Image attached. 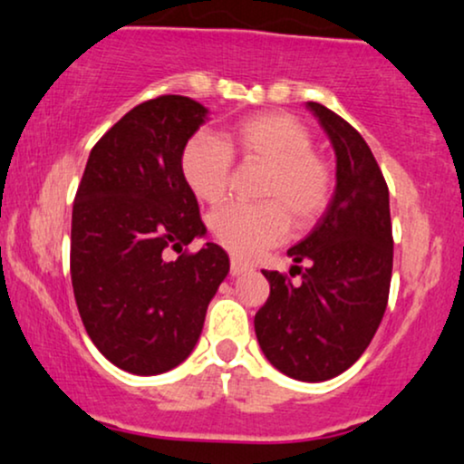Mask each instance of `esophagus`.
I'll use <instances>...</instances> for the list:
<instances>
[{"instance_id": "34e87169", "label": "esophagus", "mask_w": 464, "mask_h": 464, "mask_svg": "<svg viewBox=\"0 0 464 464\" xmlns=\"http://www.w3.org/2000/svg\"><path fill=\"white\" fill-rule=\"evenodd\" d=\"M245 271H249L247 265H243V262H238V260H232V262H230V276H232V277L243 276Z\"/></svg>"}]
</instances>
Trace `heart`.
<instances>
[{
	"label": "heart",
	"mask_w": 464,
	"mask_h": 464,
	"mask_svg": "<svg viewBox=\"0 0 464 464\" xmlns=\"http://www.w3.org/2000/svg\"><path fill=\"white\" fill-rule=\"evenodd\" d=\"M232 152L245 163L265 165L262 204H227L210 217V230L230 254L251 260L288 237L290 223L310 230L334 199V169L314 152L312 130L284 111H265L234 124L227 140L213 133L191 135L180 150V176L199 202L226 198Z\"/></svg>",
	"instance_id": "1"
}]
</instances>
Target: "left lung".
I'll use <instances>...</instances> for the list:
<instances>
[{
	"label": "left lung",
	"mask_w": 464,
	"mask_h": 464,
	"mask_svg": "<svg viewBox=\"0 0 464 464\" xmlns=\"http://www.w3.org/2000/svg\"><path fill=\"white\" fill-rule=\"evenodd\" d=\"M335 150V193L316 227L288 249L293 284L262 271L271 295L254 318L265 357L296 381L320 382L370 346L390 299L393 237L390 188L370 146L344 118L307 102ZM299 261L307 269L300 271Z\"/></svg>",
	"instance_id": "1"
}]
</instances>
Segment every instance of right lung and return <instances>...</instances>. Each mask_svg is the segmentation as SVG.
I'll return each mask as SVG.
<instances>
[{"instance_id":"1","label":"right lung","mask_w":464,"mask_h":464,"mask_svg":"<svg viewBox=\"0 0 464 464\" xmlns=\"http://www.w3.org/2000/svg\"><path fill=\"white\" fill-rule=\"evenodd\" d=\"M206 113L179 94L133 107L96 141L74 196L79 316L94 346L130 374H163L185 362L230 271L219 245L185 249L206 226L180 176V150ZM171 250L179 259L169 258Z\"/></svg>"}]
</instances>
